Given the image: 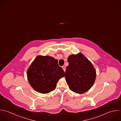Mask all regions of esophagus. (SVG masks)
<instances>
[{"mask_svg":"<svg viewBox=\"0 0 121 121\" xmlns=\"http://www.w3.org/2000/svg\"><path fill=\"white\" fill-rule=\"evenodd\" d=\"M62 68L63 70H64V71H65V70H66V67L64 66H63L62 67Z\"/></svg>","mask_w":121,"mask_h":121,"instance_id":"1","label":"esophagus"}]
</instances>
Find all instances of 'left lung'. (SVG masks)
<instances>
[{
    "label": "left lung",
    "instance_id": "1",
    "mask_svg": "<svg viewBox=\"0 0 121 121\" xmlns=\"http://www.w3.org/2000/svg\"><path fill=\"white\" fill-rule=\"evenodd\" d=\"M69 65L65 75L69 89L78 94L87 91L93 85L96 77V71L91 62L83 54L69 55Z\"/></svg>",
    "mask_w": 121,
    "mask_h": 121
}]
</instances>
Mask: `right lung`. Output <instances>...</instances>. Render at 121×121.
Segmentation results:
<instances>
[{"label":"right lung","mask_w":121,"mask_h":121,"mask_svg":"<svg viewBox=\"0 0 121 121\" xmlns=\"http://www.w3.org/2000/svg\"><path fill=\"white\" fill-rule=\"evenodd\" d=\"M64 74L58 60L49 56H37L27 71L29 84L35 91L42 94L54 90L59 79L64 77Z\"/></svg>","instance_id":"obj_1"}]
</instances>
